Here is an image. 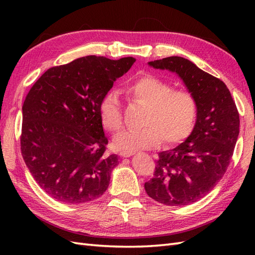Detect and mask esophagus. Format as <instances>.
<instances>
[{"mask_svg":"<svg viewBox=\"0 0 255 255\" xmlns=\"http://www.w3.org/2000/svg\"><path fill=\"white\" fill-rule=\"evenodd\" d=\"M121 154V156H123V158H129V156H131V155H133L134 154V152H121L119 153Z\"/></svg>","mask_w":255,"mask_h":255,"instance_id":"1","label":"esophagus"}]
</instances>
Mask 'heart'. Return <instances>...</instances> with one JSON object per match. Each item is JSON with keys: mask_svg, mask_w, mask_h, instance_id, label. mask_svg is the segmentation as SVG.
<instances>
[{"mask_svg": "<svg viewBox=\"0 0 255 255\" xmlns=\"http://www.w3.org/2000/svg\"><path fill=\"white\" fill-rule=\"evenodd\" d=\"M129 100L145 106L143 127L126 129L114 137V147L122 152L151 149L164 140L169 145L184 141L192 133L197 119L196 99L187 91L172 86L151 74L134 79L124 88ZM101 122L106 129L117 131L123 126L121 102L115 92L104 94L99 104Z\"/></svg>", "mask_w": 255, "mask_h": 255, "instance_id": "1", "label": "heart"}]
</instances>
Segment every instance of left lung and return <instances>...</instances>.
<instances>
[{
	"instance_id": "obj_1",
	"label": "left lung",
	"mask_w": 255,
	"mask_h": 255,
	"mask_svg": "<svg viewBox=\"0 0 255 255\" xmlns=\"http://www.w3.org/2000/svg\"><path fill=\"white\" fill-rule=\"evenodd\" d=\"M148 64L177 74L196 99L198 113L185 141L159 152L153 177L144 189L161 204L189 205L206 196L226 173L239 136V113L223 81L187 59L173 56Z\"/></svg>"
}]
</instances>
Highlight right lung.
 <instances>
[{
	"label": "right lung",
	"mask_w": 255,
	"mask_h": 255,
	"mask_svg": "<svg viewBox=\"0 0 255 255\" xmlns=\"http://www.w3.org/2000/svg\"><path fill=\"white\" fill-rule=\"evenodd\" d=\"M134 61L75 59L48 69L27 94L21 154L38 185L58 202L89 203L108 188L118 156L105 153L99 104Z\"/></svg>",
	"instance_id": "obj_1"
}]
</instances>
